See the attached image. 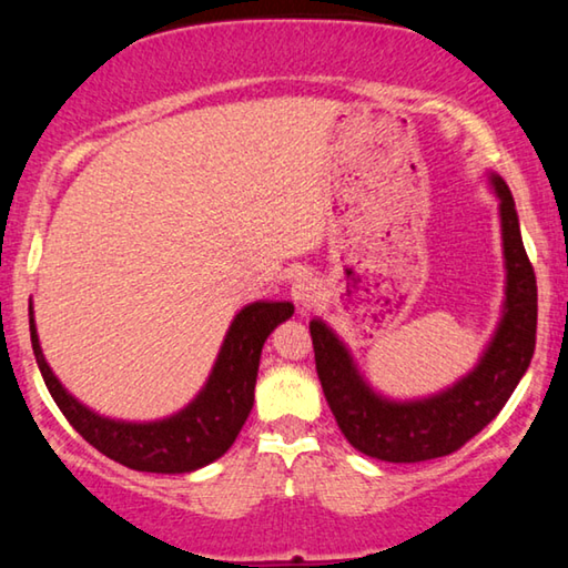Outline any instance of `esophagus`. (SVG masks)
<instances>
[{"mask_svg":"<svg viewBox=\"0 0 568 568\" xmlns=\"http://www.w3.org/2000/svg\"><path fill=\"white\" fill-rule=\"evenodd\" d=\"M293 301L301 307H313L315 303L321 301V287L313 277H297L293 285Z\"/></svg>","mask_w":568,"mask_h":568,"instance_id":"esophagus-1","label":"esophagus"}]
</instances>
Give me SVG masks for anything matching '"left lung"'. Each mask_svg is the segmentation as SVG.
<instances>
[{
	"label": "left lung",
	"instance_id": "left-lung-1",
	"mask_svg": "<svg viewBox=\"0 0 568 568\" xmlns=\"http://www.w3.org/2000/svg\"><path fill=\"white\" fill-rule=\"evenodd\" d=\"M491 180L501 197L508 271L506 311L484 358L464 381L423 400H386L365 386L348 351L328 325L311 323L315 371L325 400L343 436L365 456L390 464H416L454 454L498 416L534 358L536 273L518 230L511 190L501 178L494 175Z\"/></svg>",
	"mask_w": 568,
	"mask_h": 568
}]
</instances>
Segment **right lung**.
I'll return each mask as SVG.
<instances>
[{
    "label": "right lung",
    "instance_id": "add662e5",
    "mask_svg": "<svg viewBox=\"0 0 568 568\" xmlns=\"http://www.w3.org/2000/svg\"><path fill=\"white\" fill-rule=\"evenodd\" d=\"M293 303L261 301L243 307L230 325L227 338L220 348L217 363L203 393L178 413L155 423H124L102 418L82 403H77L62 383L52 376L30 313L32 351L44 386L70 426L90 446H94L118 464L150 470V474H190V470L213 464L233 446L240 428L253 408V393L261 351L277 323L293 315Z\"/></svg>",
    "mask_w": 568,
    "mask_h": 568
}]
</instances>
